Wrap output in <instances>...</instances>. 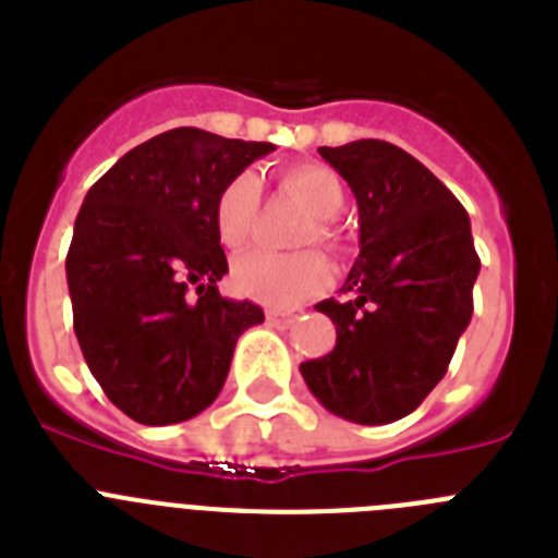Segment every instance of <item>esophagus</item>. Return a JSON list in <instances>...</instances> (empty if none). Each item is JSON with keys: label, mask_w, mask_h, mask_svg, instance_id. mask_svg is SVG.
Masks as SVG:
<instances>
[{"label": "esophagus", "mask_w": 558, "mask_h": 558, "mask_svg": "<svg viewBox=\"0 0 558 558\" xmlns=\"http://www.w3.org/2000/svg\"><path fill=\"white\" fill-rule=\"evenodd\" d=\"M295 322L293 313H279V310H268V324L270 327H290Z\"/></svg>", "instance_id": "34e87169"}]
</instances>
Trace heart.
I'll use <instances>...</instances> for the list:
<instances>
[{"label":"heart","instance_id":"heart-1","mask_svg":"<svg viewBox=\"0 0 558 558\" xmlns=\"http://www.w3.org/2000/svg\"><path fill=\"white\" fill-rule=\"evenodd\" d=\"M279 186L315 218L304 243H310L313 236L329 243L332 236L329 220L343 209V201H347L338 175L324 165H295L279 172ZM256 209H259V184L248 172L231 179L220 190L211 220H215V231L223 248L236 251L248 243ZM327 282L329 265L322 254L279 256L268 251H251L240 256L234 265V288L254 302L270 304V307H293L307 295L318 293Z\"/></svg>","mask_w":558,"mask_h":558}]
</instances>
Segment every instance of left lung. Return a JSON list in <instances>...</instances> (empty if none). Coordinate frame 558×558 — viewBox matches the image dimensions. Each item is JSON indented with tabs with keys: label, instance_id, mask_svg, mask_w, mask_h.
Returning <instances> with one entry per match:
<instances>
[{
	"label": "left lung",
	"instance_id": "1",
	"mask_svg": "<svg viewBox=\"0 0 558 558\" xmlns=\"http://www.w3.org/2000/svg\"><path fill=\"white\" fill-rule=\"evenodd\" d=\"M360 211V254L340 293L315 304L335 324V349L302 363L329 413L388 425L422 405L470 327L481 259L470 215L441 181L391 142L318 147Z\"/></svg>",
	"mask_w": 558,
	"mask_h": 558
}]
</instances>
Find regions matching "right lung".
<instances>
[{
  "instance_id": "1",
  "label": "right lung",
  "mask_w": 558,
  "mask_h": 558,
  "mask_svg": "<svg viewBox=\"0 0 558 558\" xmlns=\"http://www.w3.org/2000/svg\"><path fill=\"white\" fill-rule=\"evenodd\" d=\"M270 142L175 128L122 156L83 198L66 254L81 352L140 425H179L218 399L236 338L263 307L223 299L215 201Z\"/></svg>"
}]
</instances>
